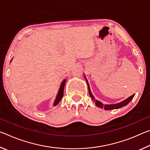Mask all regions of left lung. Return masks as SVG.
Masks as SVG:
<instances>
[{"instance_id": "left-lung-1", "label": "left lung", "mask_w": 150, "mask_h": 150, "mask_svg": "<svg viewBox=\"0 0 150 150\" xmlns=\"http://www.w3.org/2000/svg\"><path fill=\"white\" fill-rule=\"evenodd\" d=\"M84 76H85V80H86V82H87V83L88 88V93H89V95L91 96V98H92V100L94 101V102L95 103V105L96 106H98V107L101 108H104V109H105V110H113V109H118V108H120L123 107V106L128 105V104L130 103L132 100V98H134V95H132V96H130V97H128V98H126V100L122 101V102L119 103H117V104H114V105H103L102 103L100 102V101L97 100H96L95 98L94 97V96L93 95V94H92V93H91V91L89 84H88L87 78H86L85 75H84Z\"/></svg>"}]
</instances>
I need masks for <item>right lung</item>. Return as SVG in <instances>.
Returning <instances> with one entry per match:
<instances>
[{
	"label": "right lung",
	"instance_id": "right-lung-1",
	"mask_svg": "<svg viewBox=\"0 0 150 150\" xmlns=\"http://www.w3.org/2000/svg\"><path fill=\"white\" fill-rule=\"evenodd\" d=\"M65 82H66V79H64L62 81V84H61V85H60L59 91H58L57 95L56 96V98H55V100L54 103V106H56L57 104L59 103V101L62 100L63 95V91H64Z\"/></svg>",
	"mask_w": 150,
	"mask_h": 150
}]
</instances>
